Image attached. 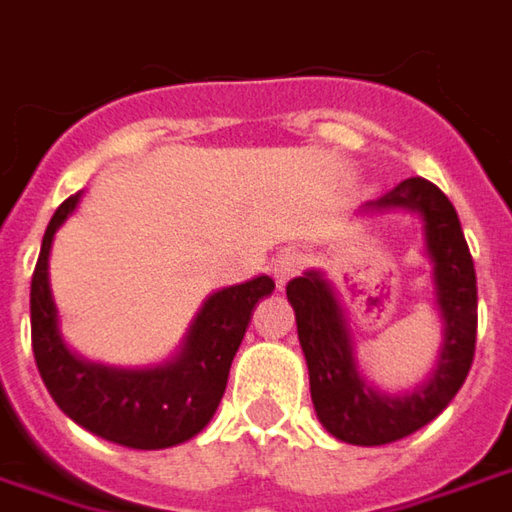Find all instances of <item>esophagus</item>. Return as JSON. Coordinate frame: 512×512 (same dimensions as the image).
Returning <instances> with one entry per match:
<instances>
[{
	"label": "esophagus",
	"mask_w": 512,
	"mask_h": 512,
	"mask_svg": "<svg viewBox=\"0 0 512 512\" xmlns=\"http://www.w3.org/2000/svg\"><path fill=\"white\" fill-rule=\"evenodd\" d=\"M302 267H305L302 253H296V250H282V253L270 262V273H273L276 285L285 287L293 276H299V273H302Z\"/></svg>",
	"instance_id": "obj_1"
}]
</instances>
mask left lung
<instances>
[{"mask_svg": "<svg viewBox=\"0 0 512 512\" xmlns=\"http://www.w3.org/2000/svg\"><path fill=\"white\" fill-rule=\"evenodd\" d=\"M402 207L424 222V247L433 262L436 305L444 339L433 373L404 396H387L364 382L356 364L353 336L333 287L319 270L287 282V299L296 310L299 344L310 373V399L330 436L347 444L399 442L430 424L470 373L476 353V267L464 242L456 207L433 182L422 176L404 179L364 210Z\"/></svg>", "mask_w": 512, "mask_h": 512, "instance_id": "1", "label": "left lung"}]
</instances>
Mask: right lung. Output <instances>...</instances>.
<instances>
[{"instance_id":"obj_1","label":"right lung","mask_w":512,"mask_h":512,"mask_svg":"<svg viewBox=\"0 0 512 512\" xmlns=\"http://www.w3.org/2000/svg\"><path fill=\"white\" fill-rule=\"evenodd\" d=\"M76 205L79 193L56 207L30 282V339L39 376L65 416L108 442L133 450L187 442L213 419L253 307L276 285L270 276H256L207 296L170 362L145 370L90 364L62 342L48 279L53 236Z\"/></svg>"}]
</instances>
